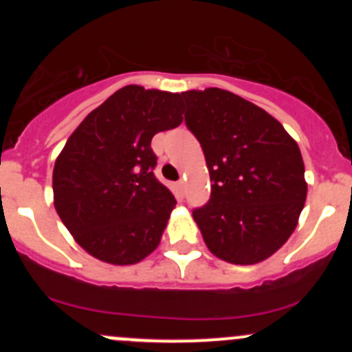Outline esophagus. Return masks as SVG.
<instances>
[{
  "mask_svg": "<svg viewBox=\"0 0 352 352\" xmlns=\"http://www.w3.org/2000/svg\"><path fill=\"white\" fill-rule=\"evenodd\" d=\"M184 184H186V182H184V180H182V179H180V180H179V182H177V189H179V190H180V192H182V190H184Z\"/></svg>",
  "mask_w": 352,
  "mask_h": 352,
  "instance_id": "1",
  "label": "esophagus"
}]
</instances>
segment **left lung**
Masks as SVG:
<instances>
[{
  "instance_id": "left-lung-1",
  "label": "left lung",
  "mask_w": 352,
  "mask_h": 352,
  "mask_svg": "<svg viewBox=\"0 0 352 352\" xmlns=\"http://www.w3.org/2000/svg\"><path fill=\"white\" fill-rule=\"evenodd\" d=\"M180 97L212 182L208 204L192 212L202 239L230 264L265 261L287 242L307 201L296 141L271 113L228 90Z\"/></svg>"
}]
</instances>
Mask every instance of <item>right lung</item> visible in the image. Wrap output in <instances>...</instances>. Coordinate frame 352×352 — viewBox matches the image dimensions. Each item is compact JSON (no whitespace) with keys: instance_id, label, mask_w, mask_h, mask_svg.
Masks as SVG:
<instances>
[{"instance_id":"1","label":"right lung","mask_w":352,"mask_h":352,"mask_svg":"<svg viewBox=\"0 0 352 352\" xmlns=\"http://www.w3.org/2000/svg\"><path fill=\"white\" fill-rule=\"evenodd\" d=\"M180 94L127 85L74 129L52 172L54 208L83 250L131 265L158 247L177 201L155 177L156 133L182 122Z\"/></svg>"}]
</instances>
